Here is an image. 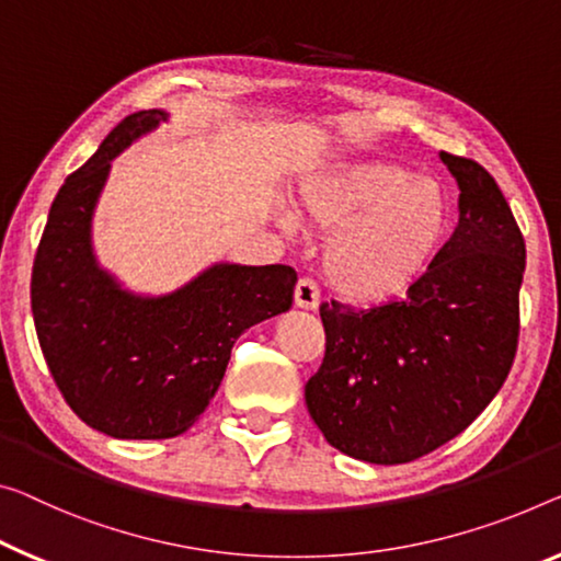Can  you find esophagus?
I'll list each match as a JSON object with an SVG mask.
<instances>
[{"instance_id":"obj_1","label":"esophagus","mask_w":561,"mask_h":561,"mask_svg":"<svg viewBox=\"0 0 561 561\" xmlns=\"http://www.w3.org/2000/svg\"><path fill=\"white\" fill-rule=\"evenodd\" d=\"M293 300H296L298 308L316 310L318 304H321V293H318L313 280L300 278V280L296 283V290H293Z\"/></svg>"}]
</instances>
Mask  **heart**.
<instances>
[{
    "label": "heart",
    "mask_w": 561,
    "mask_h": 561,
    "mask_svg": "<svg viewBox=\"0 0 561 561\" xmlns=\"http://www.w3.org/2000/svg\"><path fill=\"white\" fill-rule=\"evenodd\" d=\"M300 210L323 232V273L351 300L376 304L416 278L449 222V197L434 178L386 160L341 162L308 178ZM283 228L298 226L290 210Z\"/></svg>",
    "instance_id": "heart-1"
}]
</instances>
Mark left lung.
Masks as SVG:
<instances>
[{
	"mask_svg": "<svg viewBox=\"0 0 561 561\" xmlns=\"http://www.w3.org/2000/svg\"><path fill=\"white\" fill-rule=\"evenodd\" d=\"M459 185V222L401 298L321 306L325 356L306 407L358 461L407 463L459 436L510 376L527 265L522 230L479 162L438 152Z\"/></svg>",
	"mask_w": 561,
	"mask_h": 561,
	"instance_id": "left-lung-1",
	"label": "left lung"
}]
</instances>
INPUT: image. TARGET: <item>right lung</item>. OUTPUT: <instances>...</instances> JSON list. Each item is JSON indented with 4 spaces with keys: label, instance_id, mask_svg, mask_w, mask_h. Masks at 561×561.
I'll use <instances>...</instances> for the list:
<instances>
[{
    "label": "right lung",
    "instance_id": "right-lung-1",
    "mask_svg": "<svg viewBox=\"0 0 561 561\" xmlns=\"http://www.w3.org/2000/svg\"><path fill=\"white\" fill-rule=\"evenodd\" d=\"M170 123L140 110L59 187L32 268V316L45 360L84 424L115 438H172L195 424L251 325L286 313L288 265L210 263L168 293H137L98 261L92 220L130 145Z\"/></svg>",
    "mask_w": 561,
    "mask_h": 561
}]
</instances>
